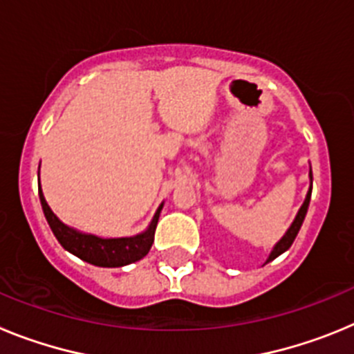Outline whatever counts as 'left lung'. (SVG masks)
<instances>
[{
    "instance_id": "8db88e82",
    "label": "left lung",
    "mask_w": 354,
    "mask_h": 354,
    "mask_svg": "<svg viewBox=\"0 0 354 354\" xmlns=\"http://www.w3.org/2000/svg\"><path fill=\"white\" fill-rule=\"evenodd\" d=\"M310 180H312V171H310ZM310 195H312V187H310V189H308V193H306L305 202H303V205H301V207H299V211H298V214H296V218H294L292 225H290L289 230H287V232L283 234L282 239L278 241L277 245H274L273 252L270 253V257H268L266 264L273 261V259H277L278 255H282L283 252H287V250L290 248V245H292L294 239H296V236H298L299 228H301L303 220H305V216H306V211H308V204H310Z\"/></svg>"
}]
</instances>
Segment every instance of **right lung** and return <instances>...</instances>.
<instances>
[{
  "label": "right lung",
  "mask_w": 354,
  "mask_h": 354,
  "mask_svg": "<svg viewBox=\"0 0 354 354\" xmlns=\"http://www.w3.org/2000/svg\"><path fill=\"white\" fill-rule=\"evenodd\" d=\"M39 196L40 204H42V211L46 220H48L49 227H51L53 234L58 239L62 246L72 255L80 257L81 261L88 262L93 266H101V268H120V266L133 264V262L140 261L149 253L150 246L154 243V232L158 227L159 212H161L162 204L156 211L154 218L147 227L145 232L138 234L133 237H115V239H104V237H97L92 234L77 232L76 228L67 227L56 218L55 212L48 205L44 193L40 189V179H39Z\"/></svg>",
  "instance_id": "obj_1"
}]
</instances>
